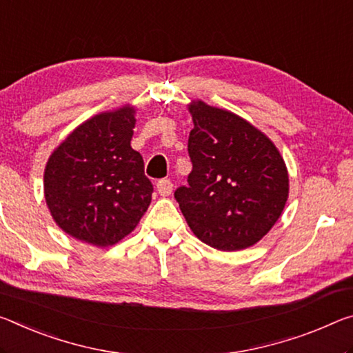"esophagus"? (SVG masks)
<instances>
[{
	"instance_id": "34e87169",
	"label": "esophagus",
	"mask_w": 353,
	"mask_h": 353,
	"mask_svg": "<svg viewBox=\"0 0 353 353\" xmlns=\"http://www.w3.org/2000/svg\"><path fill=\"white\" fill-rule=\"evenodd\" d=\"M157 192L160 193V196H170L172 193V182L170 179H161V181L157 182Z\"/></svg>"
}]
</instances>
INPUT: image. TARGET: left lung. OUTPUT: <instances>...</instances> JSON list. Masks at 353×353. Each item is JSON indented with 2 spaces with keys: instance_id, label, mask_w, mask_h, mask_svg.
Returning <instances> with one entry per match:
<instances>
[{
  "instance_id": "1",
  "label": "left lung",
  "mask_w": 353,
  "mask_h": 353,
  "mask_svg": "<svg viewBox=\"0 0 353 353\" xmlns=\"http://www.w3.org/2000/svg\"><path fill=\"white\" fill-rule=\"evenodd\" d=\"M188 187L174 196L201 242L220 251L256 245L281 216L289 172L275 143L232 111L192 100Z\"/></svg>"
}]
</instances>
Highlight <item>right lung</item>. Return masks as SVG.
I'll use <instances>...</instances> for the list:
<instances>
[{
    "mask_svg": "<svg viewBox=\"0 0 353 353\" xmlns=\"http://www.w3.org/2000/svg\"><path fill=\"white\" fill-rule=\"evenodd\" d=\"M135 105L94 114L50 154L43 196L67 236L99 248L116 245L138 226L152 201L144 161L130 146Z\"/></svg>",
    "mask_w": 353,
    "mask_h": 353,
    "instance_id": "obj_1",
    "label": "right lung"
}]
</instances>
